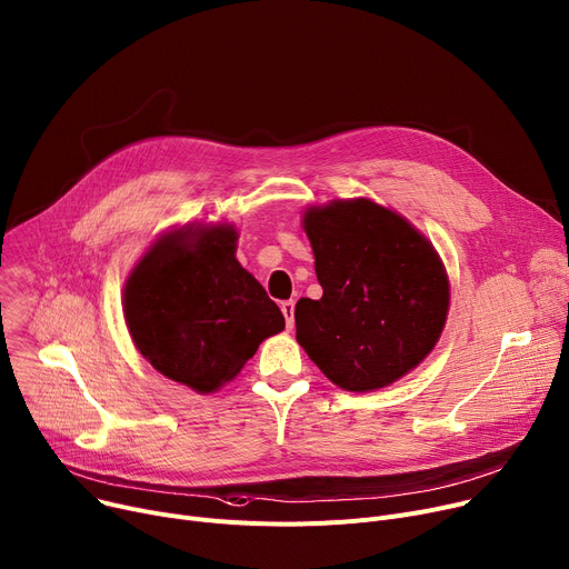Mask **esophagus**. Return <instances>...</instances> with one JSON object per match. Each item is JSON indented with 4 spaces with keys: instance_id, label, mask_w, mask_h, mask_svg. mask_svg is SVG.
Segmentation results:
<instances>
[{
    "instance_id": "34e87169",
    "label": "esophagus",
    "mask_w": 569,
    "mask_h": 569,
    "mask_svg": "<svg viewBox=\"0 0 569 569\" xmlns=\"http://www.w3.org/2000/svg\"><path fill=\"white\" fill-rule=\"evenodd\" d=\"M280 310H282V315H284V321H287V328H293V310H296V302L293 300H284L282 305H280Z\"/></svg>"
}]
</instances>
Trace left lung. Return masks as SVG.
<instances>
[{
	"label": "left lung",
	"mask_w": 569,
	"mask_h": 569,
	"mask_svg": "<svg viewBox=\"0 0 569 569\" xmlns=\"http://www.w3.org/2000/svg\"><path fill=\"white\" fill-rule=\"evenodd\" d=\"M321 300L296 302V339L339 387L371 391L412 371L440 339L449 280L435 248L403 216L367 198L302 218Z\"/></svg>",
	"instance_id": "1"
}]
</instances>
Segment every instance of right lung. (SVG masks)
Wrapping results in <instances>:
<instances>
[{
  "label": "right lung",
  "mask_w": 569,
  "mask_h": 569,
  "mask_svg": "<svg viewBox=\"0 0 569 569\" xmlns=\"http://www.w3.org/2000/svg\"><path fill=\"white\" fill-rule=\"evenodd\" d=\"M234 252L232 226L172 232L124 284V319L141 356L200 395L232 380L284 328L280 308Z\"/></svg>",
  "instance_id": "1"
}]
</instances>
